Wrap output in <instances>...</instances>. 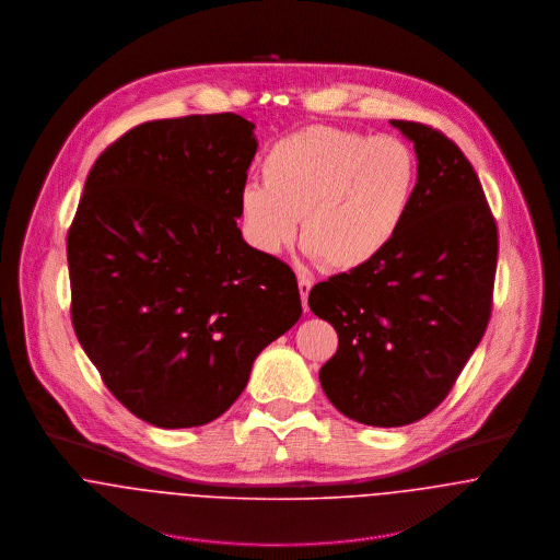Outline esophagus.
I'll return each mask as SVG.
<instances>
[{
	"instance_id": "esophagus-1",
	"label": "esophagus",
	"mask_w": 560,
	"mask_h": 560,
	"mask_svg": "<svg viewBox=\"0 0 560 560\" xmlns=\"http://www.w3.org/2000/svg\"><path fill=\"white\" fill-rule=\"evenodd\" d=\"M298 287H300V295H302V304H304V311L308 313V293H311V289H313V282H311L308 278L300 276V280H298Z\"/></svg>"
}]
</instances>
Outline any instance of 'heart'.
I'll list each match as a JSON object with an SVG mask.
<instances>
[{
    "label": "heart",
    "mask_w": 560,
    "mask_h": 560,
    "mask_svg": "<svg viewBox=\"0 0 560 560\" xmlns=\"http://www.w3.org/2000/svg\"><path fill=\"white\" fill-rule=\"evenodd\" d=\"M262 183L241 187L243 233L262 254L298 237L320 267L338 273L375 262L399 237L418 185L416 153L393 136L369 138L311 125L271 144Z\"/></svg>",
    "instance_id": "obj_1"
}]
</instances>
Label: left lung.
Masks as SVG:
<instances>
[{
  "instance_id": "1",
  "label": "left lung",
  "mask_w": 560,
  "mask_h": 560,
  "mask_svg": "<svg viewBox=\"0 0 560 560\" xmlns=\"http://www.w3.org/2000/svg\"><path fill=\"white\" fill-rule=\"evenodd\" d=\"M390 122L418 158L399 237L375 262L308 295L338 334L320 388L340 413L371 427L416 422L446 399L485 334L498 260V229L472 163L433 127Z\"/></svg>"
}]
</instances>
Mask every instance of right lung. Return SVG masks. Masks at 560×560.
<instances>
[{
    "mask_svg": "<svg viewBox=\"0 0 560 560\" xmlns=\"http://www.w3.org/2000/svg\"><path fill=\"white\" fill-rule=\"evenodd\" d=\"M256 149L231 112L153 120L85 178L67 240L71 319L109 393L149 424L222 416L302 317L291 267L237 229Z\"/></svg>",
    "mask_w": 560,
    "mask_h": 560,
    "instance_id": "add662e5",
    "label": "right lung"
}]
</instances>
